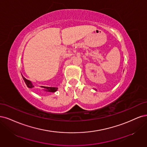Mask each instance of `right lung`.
<instances>
[{
	"label": "right lung",
	"mask_w": 147,
	"mask_h": 147,
	"mask_svg": "<svg viewBox=\"0 0 147 147\" xmlns=\"http://www.w3.org/2000/svg\"><path fill=\"white\" fill-rule=\"evenodd\" d=\"M22 77L24 80L26 84L27 85V87L30 88L34 87V86H33L32 83L30 81V80L26 79L22 75ZM41 87L45 88V90H46V92H55L57 90V89H58V88H57V87H42V86H41Z\"/></svg>",
	"instance_id": "1"
}]
</instances>
